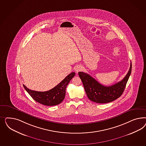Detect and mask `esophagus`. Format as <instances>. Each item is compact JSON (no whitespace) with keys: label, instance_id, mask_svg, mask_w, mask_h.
I'll list each match as a JSON object with an SVG mask.
<instances>
[{"label":"esophagus","instance_id":"1","mask_svg":"<svg viewBox=\"0 0 146 146\" xmlns=\"http://www.w3.org/2000/svg\"><path fill=\"white\" fill-rule=\"evenodd\" d=\"M82 67L81 66V65H77L75 67V71L76 73H78V72L81 71L82 70Z\"/></svg>","mask_w":146,"mask_h":146}]
</instances>
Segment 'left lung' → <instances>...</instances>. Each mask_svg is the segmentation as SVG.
Here are the masks:
<instances>
[{
	"mask_svg": "<svg viewBox=\"0 0 146 146\" xmlns=\"http://www.w3.org/2000/svg\"><path fill=\"white\" fill-rule=\"evenodd\" d=\"M131 71L132 63L131 62L129 70L124 79L110 86L102 85L92 76L84 72H79L78 74L89 99L97 103H106L115 101L123 94Z\"/></svg>",
	"mask_w": 146,
	"mask_h": 146,
	"instance_id": "1",
	"label": "left lung"
}]
</instances>
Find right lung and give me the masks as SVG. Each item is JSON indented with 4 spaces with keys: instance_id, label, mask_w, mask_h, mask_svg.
<instances>
[{
    "instance_id": "right-lung-1",
    "label": "right lung",
    "mask_w": 146,
    "mask_h": 146,
    "mask_svg": "<svg viewBox=\"0 0 146 146\" xmlns=\"http://www.w3.org/2000/svg\"><path fill=\"white\" fill-rule=\"evenodd\" d=\"M75 74V72L71 73L56 87L46 92L32 90L27 88L24 84L23 86L25 90L36 102L46 106H56L64 100L66 94L67 86Z\"/></svg>"
}]
</instances>
